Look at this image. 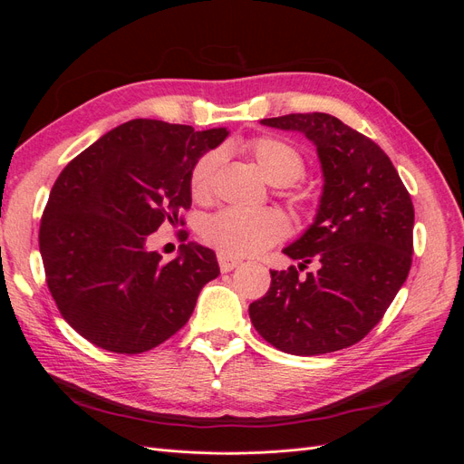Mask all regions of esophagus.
<instances>
[{"label":"esophagus","instance_id":"obj_1","mask_svg":"<svg viewBox=\"0 0 464 464\" xmlns=\"http://www.w3.org/2000/svg\"><path fill=\"white\" fill-rule=\"evenodd\" d=\"M218 265H220V271L222 273H230V271H234L237 265H242V261L240 259H236V257H230V256H227V254H220L218 251Z\"/></svg>","mask_w":464,"mask_h":464}]
</instances>
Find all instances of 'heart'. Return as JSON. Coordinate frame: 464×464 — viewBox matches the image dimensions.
Returning a JSON list of instances; mask_svg holds the SVG:
<instances>
[{
  "label": "heart",
  "mask_w": 464,
  "mask_h": 464,
  "mask_svg": "<svg viewBox=\"0 0 464 464\" xmlns=\"http://www.w3.org/2000/svg\"><path fill=\"white\" fill-rule=\"evenodd\" d=\"M242 152L256 162L259 172L273 186H290L305 174V159L300 149L286 139L259 135L240 145ZM220 166V152L208 150L198 159L189 172V191L195 201H208L215 188V176ZM290 227L283 213L275 208L242 210L222 208L208 217L201 228L203 242L230 257L261 254L283 242Z\"/></svg>",
  "instance_id": "1"
}]
</instances>
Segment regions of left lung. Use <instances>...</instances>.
Here are the masks:
<instances>
[{
	"label": "left lung",
	"instance_id": "left-lung-1",
	"mask_svg": "<svg viewBox=\"0 0 464 464\" xmlns=\"http://www.w3.org/2000/svg\"><path fill=\"white\" fill-rule=\"evenodd\" d=\"M261 121L312 139L325 186L315 222L285 249L300 266L271 271V288L249 305V317L283 353H336L360 343L382 321L409 276L411 193L383 149L339 118L310 111ZM312 260L318 269L302 277Z\"/></svg>",
	"mask_w": 464,
	"mask_h": 464
}]
</instances>
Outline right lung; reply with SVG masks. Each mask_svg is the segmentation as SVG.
<instances>
[{"label": "right lung", "instance_id": "obj_1", "mask_svg": "<svg viewBox=\"0 0 464 464\" xmlns=\"http://www.w3.org/2000/svg\"><path fill=\"white\" fill-rule=\"evenodd\" d=\"M227 130L131 120L108 131L55 179L40 220L46 285L62 317L94 346L141 354L189 321L201 288L220 275L213 249L149 251L162 224L184 227L189 172ZM186 242L188 232L179 230Z\"/></svg>", "mask_w": 464, "mask_h": 464}]
</instances>
